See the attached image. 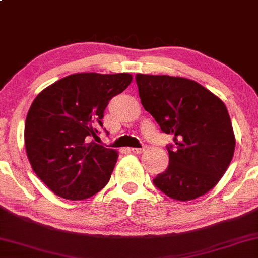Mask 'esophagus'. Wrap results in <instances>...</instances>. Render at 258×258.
I'll use <instances>...</instances> for the list:
<instances>
[{
    "instance_id": "1",
    "label": "esophagus",
    "mask_w": 258,
    "mask_h": 258,
    "mask_svg": "<svg viewBox=\"0 0 258 258\" xmlns=\"http://www.w3.org/2000/svg\"><path fill=\"white\" fill-rule=\"evenodd\" d=\"M132 151L134 152V154H142V152L145 151L144 148H133Z\"/></svg>"
}]
</instances>
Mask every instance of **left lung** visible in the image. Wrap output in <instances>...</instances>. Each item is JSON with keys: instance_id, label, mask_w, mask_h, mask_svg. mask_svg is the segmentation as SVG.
<instances>
[{"instance_id": "8db88e82", "label": "left lung", "mask_w": 258, "mask_h": 258, "mask_svg": "<svg viewBox=\"0 0 258 258\" xmlns=\"http://www.w3.org/2000/svg\"><path fill=\"white\" fill-rule=\"evenodd\" d=\"M136 83L144 109L174 136L170 164L154 179L156 187L182 203L210 192L228 169L236 143L226 104L187 78L140 73Z\"/></svg>"}]
</instances>
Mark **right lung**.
<instances>
[{"instance_id":"1","label":"right lung","mask_w":258,"mask_h":258,"mask_svg":"<svg viewBox=\"0 0 258 258\" xmlns=\"http://www.w3.org/2000/svg\"><path fill=\"white\" fill-rule=\"evenodd\" d=\"M129 73H74L43 89L30 107L24 143L32 170L55 196L84 200L107 185L118 154L89 141L103 111L132 84Z\"/></svg>"}]
</instances>
